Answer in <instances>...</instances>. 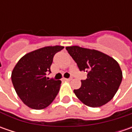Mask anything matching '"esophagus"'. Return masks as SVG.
<instances>
[{
    "mask_svg": "<svg viewBox=\"0 0 132 132\" xmlns=\"http://www.w3.org/2000/svg\"><path fill=\"white\" fill-rule=\"evenodd\" d=\"M64 81H71L72 80V78H70V79H64Z\"/></svg>",
    "mask_w": 132,
    "mask_h": 132,
    "instance_id": "obj_1",
    "label": "esophagus"
}]
</instances>
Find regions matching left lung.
Masks as SVG:
<instances>
[{"label":"left lung","instance_id":"obj_1","mask_svg":"<svg viewBox=\"0 0 132 132\" xmlns=\"http://www.w3.org/2000/svg\"><path fill=\"white\" fill-rule=\"evenodd\" d=\"M79 70L87 73L81 86L73 92L86 106L99 107L113 98L119 88L123 73L119 64L112 57L95 49L77 45L66 47Z\"/></svg>","mask_w":132,"mask_h":132}]
</instances>
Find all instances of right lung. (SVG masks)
<instances>
[{
    "mask_svg": "<svg viewBox=\"0 0 132 132\" xmlns=\"http://www.w3.org/2000/svg\"><path fill=\"white\" fill-rule=\"evenodd\" d=\"M63 46H46L24 55L12 72V81L19 98L29 108L43 109L53 102L57 95L60 80L45 76L51 73L53 56Z\"/></svg>",
    "mask_w": 132,
    "mask_h": 132,
    "instance_id": "obj_1",
    "label": "right lung"
}]
</instances>
